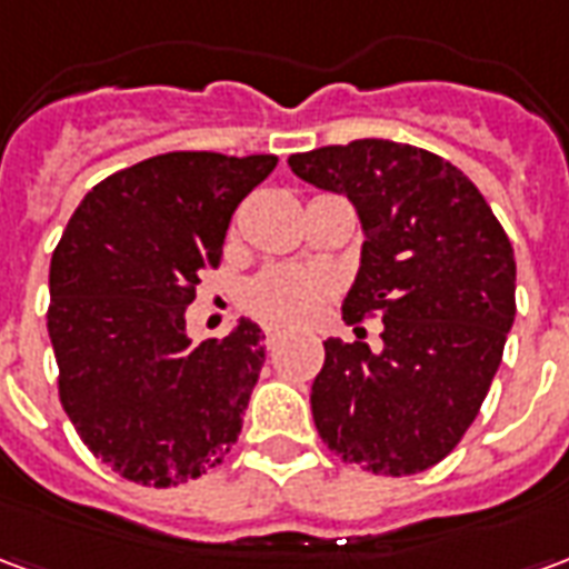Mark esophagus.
<instances>
[{
  "label": "esophagus",
  "instance_id": "34e87169",
  "mask_svg": "<svg viewBox=\"0 0 569 569\" xmlns=\"http://www.w3.org/2000/svg\"><path fill=\"white\" fill-rule=\"evenodd\" d=\"M283 341V329H277V326H264V345L277 347Z\"/></svg>",
  "mask_w": 569,
  "mask_h": 569
}]
</instances>
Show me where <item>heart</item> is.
<instances>
[{
	"label": "heart",
	"instance_id": "b5f03b06",
	"mask_svg": "<svg viewBox=\"0 0 569 569\" xmlns=\"http://www.w3.org/2000/svg\"><path fill=\"white\" fill-rule=\"evenodd\" d=\"M326 296L320 277L292 268H271L259 273L243 292V308L273 326H301L313 317Z\"/></svg>",
	"mask_w": 569,
	"mask_h": 569
}]
</instances>
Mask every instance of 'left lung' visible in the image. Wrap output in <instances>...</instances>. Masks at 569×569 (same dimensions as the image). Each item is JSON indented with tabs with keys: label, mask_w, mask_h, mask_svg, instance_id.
<instances>
[{
	"label": "left lung",
	"mask_w": 569,
	"mask_h": 569,
	"mask_svg": "<svg viewBox=\"0 0 569 569\" xmlns=\"http://www.w3.org/2000/svg\"><path fill=\"white\" fill-rule=\"evenodd\" d=\"M289 167L357 207L366 243L345 320H383L381 350L322 341L317 432L375 476L423 472L463 439L500 369L515 322L512 243L481 191L418 146L353 140L292 154Z\"/></svg>",
	"instance_id": "left-lung-1"
}]
</instances>
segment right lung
I'll return each instance as SVG.
<instances>
[{
	"instance_id": "obj_1",
	"label": "right lung",
	"mask_w": 569,
	"mask_h": 569,
	"mask_svg": "<svg viewBox=\"0 0 569 569\" xmlns=\"http://www.w3.org/2000/svg\"><path fill=\"white\" fill-rule=\"evenodd\" d=\"M277 158L167 151L106 176L51 259L48 335L63 411L118 476L170 488L222 463L264 366L240 320L191 345L186 310L219 268L237 203Z\"/></svg>"
}]
</instances>
